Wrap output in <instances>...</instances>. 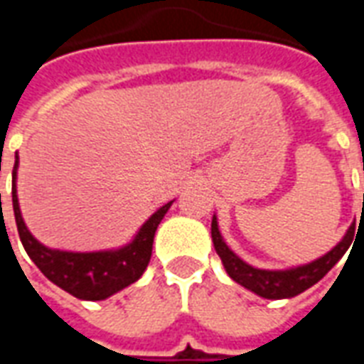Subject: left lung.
Instances as JSON below:
<instances>
[{"mask_svg":"<svg viewBox=\"0 0 364 364\" xmlns=\"http://www.w3.org/2000/svg\"><path fill=\"white\" fill-rule=\"evenodd\" d=\"M364 203V197H363ZM210 234H213L214 250L222 259V265L226 269V273L232 281L242 284L244 289L252 290L253 294L267 300H282V298L298 296L300 292H304L316 282L321 281L328 271L336 267V263L347 247L353 242V234H355V222L347 228L343 237L337 242L328 253H323L318 259L310 261V263H302V265H292L287 269H259L250 265L244 261L237 253L232 252V247L226 244V240L222 237V232L218 228V218L216 214L213 216V226H210Z\"/></svg>","mask_w":364,"mask_h":364,"instance_id":"obj_1","label":"left lung"}]
</instances>
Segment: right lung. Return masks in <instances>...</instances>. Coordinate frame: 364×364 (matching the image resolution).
<instances>
[{"instance_id": "right-lung-1", "label": "right lung", "mask_w": 364, "mask_h": 364, "mask_svg": "<svg viewBox=\"0 0 364 364\" xmlns=\"http://www.w3.org/2000/svg\"><path fill=\"white\" fill-rule=\"evenodd\" d=\"M17 171H19V154L15 151V167H13V213L19 230L21 244L43 274L56 287L70 292L80 300H105L127 289L144 274L151 257V245L159 222L173 205L169 200L159 206L148 220L138 228L132 240L120 247L99 250V252H66L54 250L41 244L21 214L19 197H17ZM1 200V195H0ZM1 205V203H0Z\"/></svg>"}]
</instances>
